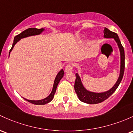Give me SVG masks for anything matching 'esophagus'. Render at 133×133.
Returning a JSON list of instances; mask_svg holds the SVG:
<instances>
[{"mask_svg": "<svg viewBox=\"0 0 133 133\" xmlns=\"http://www.w3.org/2000/svg\"><path fill=\"white\" fill-rule=\"evenodd\" d=\"M72 71V65H71V64H68L65 68V72H71V71Z\"/></svg>", "mask_w": 133, "mask_h": 133, "instance_id": "esophagus-1", "label": "esophagus"}]
</instances>
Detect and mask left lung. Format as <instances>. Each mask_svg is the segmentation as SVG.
<instances>
[{
  "instance_id": "8db88e82",
  "label": "left lung",
  "mask_w": 133,
  "mask_h": 133,
  "mask_svg": "<svg viewBox=\"0 0 133 133\" xmlns=\"http://www.w3.org/2000/svg\"><path fill=\"white\" fill-rule=\"evenodd\" d=\"M104 38H114L116 42L117 43L118 46L119 48L121 54V70L119 77L118 78L116 84H114L112 88L109 90V91H105L103 93H94L89 91L84 88L83 87L82 83H81V79H80L78 73L76 74V80L75 83H74V90H75L76 93L80 100L81 102H84V103H89V104H97V103H101L107 99L110 95L114 92L119 87L122 79L123 78L124 72L125 68V55H124V50L121 43V41L119 40V38L117 34L114 32H112L107 29V28H105L104 31Z\"/></svg>"
}]
</instances>
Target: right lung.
<instances>
[{"label": "right lung", "instance_id": "obj_1", "mask_svg": "<svg viewBox=\"0 0 133 133\" xmlns=\"http://www.w3.org/2000/svg\"><path fill=\"white\" fill-rule=\"evenodd\" d=\"M43 30H44V29L43 28L37 29V28H28L27 29V30H24V31L21 32L20 34L17 35V36H16L15 37H14V42H13L12 43V47H11V50H10L9 54V56L10 52H11V50H12L14 46L19 40H20V39L23 38H25V37H28V36H30L40 35V33L43 31ZM64 70L61 69L59 72V73L57 74V75L56 76V78L55 79L54 83V86H53V89H52V92H51L50 95H49V96H48L46 98H45L42 99V100H27V99L26 98H24V100H26V101L30 102V103H33V104H35V105H45L46 104V103H49V102L52 101V99H53L55 91H56V89H57V87L58 84H59V81H61V79L62 78V77L64 76Z\"/></svg>", "mask_w": 133, "mask_h": 133}]
</instances>
